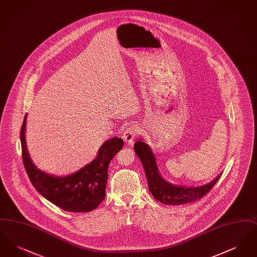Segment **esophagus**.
I'll list each match as a JSON object with an SVG mask.
<instances>
[{
	"instance_id": "1",
	"label": "esophagus",
	"mask_w": 257,
	"mask_h": 257,
	"mask_svg": "<svg viewBox=\"0 0 257 257\" xmlns=\"http://www.w3.org/2000/svg\"><path fill=\"white\" fill-rule=\"evenodd\" d=\"M137 134H138V128L135 125H129L128 127L125 128L123 132V140L128 144H132Z\"/></svg>"
}]
</instances>
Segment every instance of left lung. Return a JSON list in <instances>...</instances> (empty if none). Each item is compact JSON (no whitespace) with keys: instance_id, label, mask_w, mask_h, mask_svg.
Here are the masks:
<instances>
[{"instance_id":"left-lung-1","label":"left lung","mask_w":257,"mask_h":257,"mask_svg":"<svg viewBox=\"0 0 257 257\" xmlns=\"http://www.w3.org/2000/svg\"><path fill=\"white\" fill-rule=\"evenodd\" d=\"M135 152L141 159L147 174L149 191L160 202L167 205H181L194 202L202 198L220 179L219 175L215 180L201 187L185 188L174 186L167 182L160 175L156 160L146 143L137 141L134 145Z\"/></svg>"}]
</instances>
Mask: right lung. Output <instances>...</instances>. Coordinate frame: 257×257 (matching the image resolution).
<instances>
[{"mask_svg": "<svg viewBox=\"0 0 257 257\" xmlns=\"http://www.w3.org/2000/svg\"><path fill=\"white\" fill-rule=\"evenodd\" d=\"M26 117L20 131L22 157L26 172L37 192L52 203L68 212L84 213L98 207L106 196L108 167L114 155L123 147L117 137L105 142L97 158L82 170L64 177H55L39 171L33 164L25 140Z\"/></svg>", "mask_w": 257, "mask_h": 257, "instance_id": "1", "label": "right lung"}]
</instances>
